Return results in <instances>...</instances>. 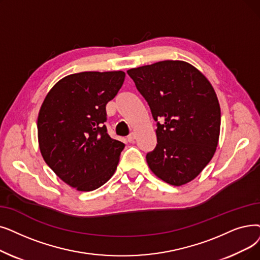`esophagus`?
<instances>
[{
    "label": "esophagus",
    "mask_w": 260,
    "mask_h": 260,
    "mask_svg": "<svg viewBox=\"0 0 260 260\" xmlns=\"http://www.w3.org/2000/svg\"><path fill=\"white\" fill-rule=\"evenodd\" d=\"M135 139H136V135H135L134 133H131V134L128 135V137H127V141H128V142H134Z\"/></svg>",
    "instance_id": "esophagus-1"
}]
</instances>
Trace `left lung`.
I'll use <instances>...</instances> for the list:
<instances>
[{
	"instance_id": "8db88e82",
	"label": "left lung",
	"mask_w": 260,
	"mask_h": 260,
	"mask_svg": "<svg viewBox=\"0 0 260 260\" xmlns=\"http://www.w3.org/2000/svg\"><path fill=\"white\" fill-rule=\"evenodd\" d=\"M157 122V144L146 154L152 172L182 186L194 179L216 152L221 110L216 92L197 68L164 60L127 71Z\"/></svg>"
}]
</instances>
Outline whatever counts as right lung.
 <instances>
[{
    "label": "right lung",
    "instance_id": "obj_1",
    "mask_svg": "<svg viewBox=\"0 0 260 260\" xmlns=\"http://www.w3.org/2000/svg\"><path fill=\"white\" fill-rule=\"evenodd\" d=\"M123 71L81 72L56 83L41 105L37 127L44 161L78 191H92L114 175L124 143L109 137L106 104L123 85Z\"/></svg>",
    "mask_w": 260,
    "mask_h": 260
}]
</instances>
